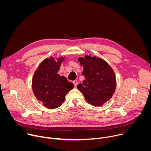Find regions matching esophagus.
<instances>
[{
	"label": "esophagus",
	"mask_w": 151,
	"mask_h": 151,
	"mask_svg": "<svg viewBox=\"0 0 151 151\" xmlns=\"http://www.w3.org/2000/svg\"><path fill=\"white\" fill-rule=\"evenodd\" d=\"M73 83L74 84V86L75 87H76L77 85H78V81L76 80H75L73 81Z\"/></svg>",
	"instance_id": "obj_1"
}]
</instances>
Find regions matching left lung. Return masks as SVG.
Returning a JSON list of instances; mask_svg holds the SVG:
<instances>
[{
  "mask_svg": "<svg viewBox=\"0 0 151 151\" xmlns=\"http://www.w3.org/2000/svg\"><path fill=\"white\" fill-rule=\"evenodd\" d=\"M83 67L85 79L77 86L85 100L94 106H101L112 97L116 88L114 70L104 60L85 55L78 58Z\"/></svg>",
  "mask_w": 151,
  "mask_h": 151,
  "instance_id": "obj_1",
  "label": "left lung"
}]
</instances>
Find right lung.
Returning a JSON list of instances; mask_svg holds the SVG:
<instances>
[{
    "label": "right lung",
    "instance_id": "1",
    "mask_svg": "<svg viewBox=\"0 0 151 151\" xmlns=\"http://www.w3.org/2000/svg\"><path fill=\"white\" fill-rule=\"evenodd\" d=\"M64 60L61 57L43 61L35 72L32 79V89L35 97L48 109L60 107L65 100L68 93L73 88V84L58 74L60 66Z\"/></svg>",
    "mask_w": 151,
    "mask_h": 151
}]
</instances>
